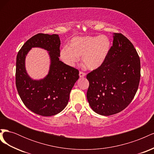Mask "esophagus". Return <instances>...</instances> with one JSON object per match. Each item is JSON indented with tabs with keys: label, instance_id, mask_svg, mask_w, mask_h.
I'll list each match as a JSON object with an SVG mask.
<instances>
[{
	"label": "esophagus",
	"instance_id": "esophagus-1",
	"mask_svg": "<svg viewBox=\"0 0 154 154\" xmlns=\"http://www.w3.org/2000/svg\"><path fill=\"white\" fill-rule=\"evenodd\" d=\"M85 75H86L85 72H83L82 71H80V72H79V76H80V78L84 77V76H85Z\"/></svg>",
	"mask_w": 154,
	"mask_h": 154
}]
</instances>
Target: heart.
<instances>
[{
	"label": "heart",
	"instance_id": "b5f03b06",
	"mask_svg": "<svg viewBox=\"0 0 154 154\" xmlns=\"http://www.w3.org/2000/svg\"><path fill=\"white\" fill-rule=\"evenodd\" d=\"M111 47L110 40L106 35L76 36L64 46L60 57L67 66L72 67L82 57L83 63L90 70L99 68L104 63Z\"/></svg>",
	"mask_w": 154,
	"mask_h": 154
}]
</instances>
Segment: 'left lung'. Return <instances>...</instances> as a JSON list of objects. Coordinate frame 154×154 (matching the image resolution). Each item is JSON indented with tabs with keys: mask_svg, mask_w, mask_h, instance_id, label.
I'll use <instances>...</instances> for the list:
<instances>
[{
	"mask_svg": "<svg viewBox=\"0 0 154 154\" xmlns=\"http://www.w3.org/2000/svg\"><path fill=\"white\" fill-rule=\"evenodd\" d=\"M113 36V45L104 63L87 75L88 103L102 116L120 112L130 103L141 76L140 59L131 42L122 33Z\"/></svg>",
	"mask_w": 154,
	"mask_h": 154,
	"instance_id": "8db88e82",
	"label": "left lung"
}]
</instances>
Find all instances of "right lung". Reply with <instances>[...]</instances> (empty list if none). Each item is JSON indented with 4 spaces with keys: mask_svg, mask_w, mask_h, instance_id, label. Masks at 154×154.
Here are the masks:
<instances>
[{
    "mask_svg": "<svg viewBox=\"0 0 154 154\" xmlns=\"http://www.w3.org/2000/svg\"><path fill=\"white\" fill-rule=\"evenodd\" d=\"M60 40L58 35L38 33L32 36L19 50L16 62V87L27 109L42 116L60 113L68 103L70 92L79 78V71L59 60ZM32 47L49 51L51 66L45 78L33 81L25 68V56Z\"/></svg>",
    "mask_w": 154,
    "mask_h": 154,
    "instance_id": "add662e5",
    "label": "right lung"
}]
</instances>
